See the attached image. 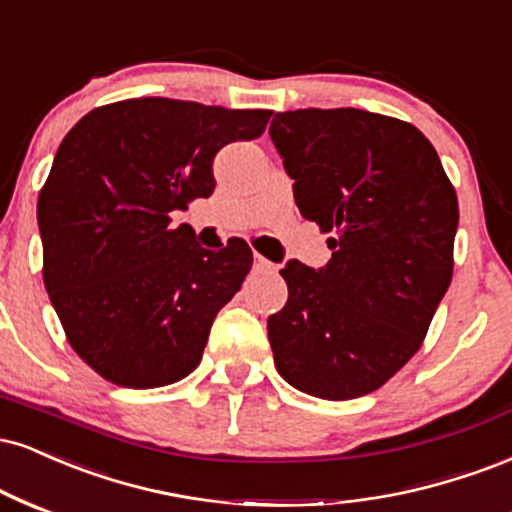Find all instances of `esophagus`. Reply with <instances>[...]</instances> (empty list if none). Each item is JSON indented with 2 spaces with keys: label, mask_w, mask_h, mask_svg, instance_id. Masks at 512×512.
Masks as SVG:
<instances>
[{
  "label": "esophagus",
  "mask_w": 512,
  "mask_h": 512,
  "mask_svg": "<svg viewBox=\"0 0 512 512\" xmlns=\"http://www.w3.org/2000/svg\"><path fill=\"white\" fill-rule=\"evenodd\" d=\"M252 269H255L257 274H272V272H276V264L264 260L262 255H255L252 257Z\"/></svg>",
  "instance_id": "obj_1"
}]
</instances>
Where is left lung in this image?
<instances>
[{
    "mask_svg": "<svg viewBox=\"0 0 512 512\" xmlns=\"http://www.w3.org/2000/svg\"><path fill=\"white\" fill-rule=\"evenodd\" d=\"M305 219L331 231V260H288V303L267 319L276 369L298 391H377L427 334L451 286L458 197L410 123L365 109H295L269 126Z\"/></svg>",
    "mask_w": 512,
    "mask_h": 512,
    "instance_id": "8db88e82",
    "label": "left lung"
}]
</instances>
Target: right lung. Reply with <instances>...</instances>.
<instances>
[{
	"mask_svg": "<svg viewBox=\"0 0 512 512\" xmlns=\"http://www.w3.org/2000/svg\"><path fill=\"white\" fill-rule=\"evenodd\" d=\"M269 116L135 97L61 140L38 200L42 276L73 350L112 384L157 389L200 365L252 250L240 238L205 250L169 214L212 195L214 155L262 135Z\"/></svg>",
	"mask_w": 512,
	"mask_h": 512,
	"instance_id": "1",
	"label": "right lung"
}]
</instances>
